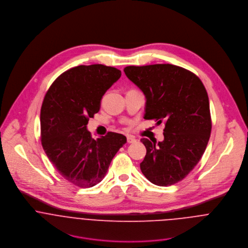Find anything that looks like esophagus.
I'll list each match as a JSON object with an SVG mask.
<instances>
[{
	"mask_svg": "<svg viewBox=\"0 0 248 248\" xmlns=\"http://www.w3.org/2000/svg\"><path fill=\"white\" fill-rule=\"evenodd\" d=\"M136 141H137V140L133 136H127V142L128 143H135Z\"/></svg>",
	"mask_w": 248,
	"mask_h": 248,
	"instance_id": "1",
	"label": "esophagus"
}]
</instances>
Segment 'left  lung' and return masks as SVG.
<instances>
[{"instance_id": "left-lung-1", "label": "left lung", "mask_w": 248, "mask_h": 248, "mask_svg": "<svg viewBox=\"0 0 248 248\" xmlns=\"http://www.w3.org/2000/svg\"><path fill=\"white\" fill-rule=\"evenodd\" d=\"M124 72L146 97L144 118L165 124L163 141L141 140L142 174L155 185H173L194 169L209 141L207 92L195 73L171 64L129 66Z\"/></svg>"}]
</instances>
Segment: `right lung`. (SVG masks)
<instances>
[{
  "label": "right lung",
  "instance_id": "1",
  "mask_svg": "<svg viewBox=\"0 0 248 248\" xmlns=\"http://www.w3.org/2000/svg\"><path fill=\"white\" fill-rule=\"evenodd\" d=\"M120 76L119 70L101 64L74 67L56 78L44 98L42 146L59 174L78 187L99 183L127 142L112 132L95 140L87 130L89 118L99 111L102 96Z\"/></svg>",
  "mask_w": 248,
  "mask_h": 248
}]
</instances>
